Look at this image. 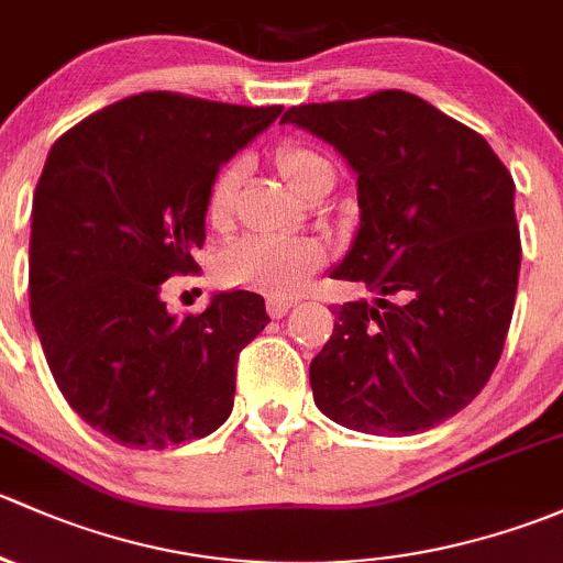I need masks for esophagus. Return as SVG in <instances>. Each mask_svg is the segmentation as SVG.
Returning a JSON list of instances; mask_svg holds the SVG:
<instances>
[{
    "mask_svg": "<svg viewBox=\"0 0 563 563\" xmlns=\"http://www.w3.org/2000/svg\"><path fill=\"white\" fill-rule=\"evenodd\" d=\"M265 306H268V314L279 320V317H284L289 309H292L295 300H289V298H276V295H274V298H268V303H265Z\"/></svg>",
    "mask_w": 563,
    "mask_h": 563,
    "instance_id": "1",
    "label": "esophagus"
}]
</instances>
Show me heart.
Segmentation results:
<instances>
[{
	"mask_svg": "<svg viewBox=\"0 0 563 563\" xmlns=\"http://www.w3.org/2000/svg\"><path fill=\"white\" fill-rule=\"evenodd\" d=\"M276 167L295 195L303 192L322 170H333L328 156L300 141H287L276 148ZM243 176V162L230 159L219 167L208 187L206 211L213 224H224L233 213L235 195ZM322 246L311 239H276L246 235L219 254L217 271L233 287H254L271 295H292L320 268Z\"/></svg>",
	"mask_w": 563,
	"mask_h": 563,
	"instance_id": "1",
	"label": "heart"
}]
</instances>
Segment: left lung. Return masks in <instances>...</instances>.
I'll use <instances>...</instances> for the list:
<instances>
[{
	"label": "left lung",
	"mask_w": 563,
	"mask_h": 563,
	"mask_svg": "<svg viewBox=\"0 0 563 563\" xmlns=\"http://www.w3.org/2000/svg\"><path fill=\"white\" fill-rule=\"evenodd\" d=\"M357 173L361 230L333 279L374 303L333 306L311 361L314 401L363 433L407 437L479 396L512 322L520 271L515 181L479 132L417 95L289 108Z\"/></svg>",
	"instance_id": "1"
}]
</instances>
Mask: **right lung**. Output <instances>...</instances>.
<instances>
[{"mask_svg":"<svg viewBox=\"0 0 563 563\" xmlns=\"http://www.w3.org/2000/svg\"><path fill=\"white\" fill-rule=\"evenodd\" d=\"M282 110L143 91L51 146L32 202L29 309L62 396L124 448L192 442L233 411L235 366L268 324L265 300L233 289L176 320L159 292L200 271L219 165Z\"/></svg>","mask_w":563,"mask_h":563,"instance_id":"add662e5","label":"right lung"}]
</instances>
